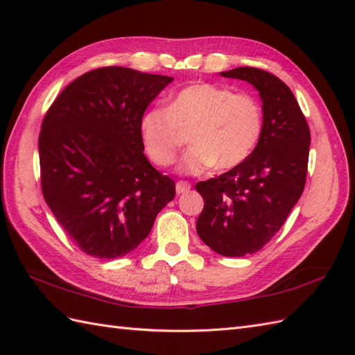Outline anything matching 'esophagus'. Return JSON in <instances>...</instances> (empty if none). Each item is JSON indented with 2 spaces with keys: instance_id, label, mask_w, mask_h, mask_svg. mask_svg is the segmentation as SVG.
Masks as SVG:
<instances>
[{
  "instance_id": "obj_1",
  "label": "esophagus",
  "mask_w": 355,
  "mask_h": 355,
  "mask_svg": "<svg viewBox=\"0 0 355 355\" xmlns=\"http://www.w3.org/2000/svg\"><path fill=\"white\" fill-rule=\"evenodd\" d=\"M189 189H191V184L187 182H183V180H180V182H177V184H175V191H177L178 195L184 193V192H189Z\"/></svg>"
}]
</instances>
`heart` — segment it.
<instances>
[{"instance_id":"heart-1","label":"heart","mask_w":355,"mask_h":355,"mask_svg":"<svg viewBox=\"0 0 355 355\" xmlns=\"http://www.w3.org/2000/svg\"><path fill=\"white\" fill-rule=\"evenodd\" d=\"M140 137L154 164L168 168L189 133L192 148L180 171L201 173L210 168L227 171L244 163L263 131V110L250 93L230 87L195 82L172 96L168 108H150L140 117Z\"/></svg>"}]
</instances>
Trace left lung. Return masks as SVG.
<instances>
[{
  "label": "left lung",
  "mask_w": 355,
  "mask_h": 355,
  "mask_svg": "<svg viewBox=\"0 0 355 355\" xmlns=\"http://www.w3.org/2000/svg\"><path fill=\"white\" fill-rule=\"evenodd\" d=\"M258 89L263 131L253 154L236 168L195 184L205 198L197 233L214 252L245 256L259 252L282 227L304 192L310 128L291 89L254 67L223 71Z\"/></svg>",
  "instance_id": "8db88e82"
}]
</instances>
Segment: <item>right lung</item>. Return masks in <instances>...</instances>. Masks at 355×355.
<instances>
[{"instance_id":"right-lung-1","label":"right lung","mask_w":355,"mask_h":355,"mask_svg":"<svg viewBox=\"0 0 355 355\" xmlns=\"http://www.w3.org/2000/svg\"><path fill=\"white\" fill-rule=\"evenodd\" d=\"M172 78L102 67L67 85L40 132L41 189L82 252L114 259L132 252L175 182L143 154L140 117Z\"/></svg>"}]
</instances>
